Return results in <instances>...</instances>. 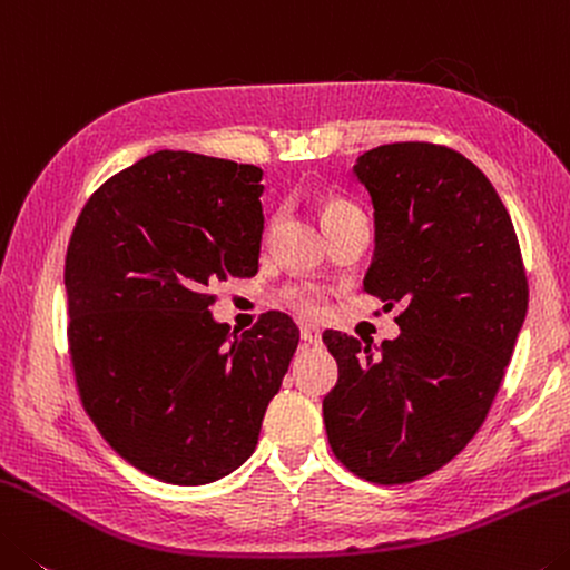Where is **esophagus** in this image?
Returning a JSON list of instances; mask_svg holds the SVG:
<instances>
[{"instance_id":"obj_1","label":"esophagus","mask_w":570,"mask_h":570,"mask_svg":"<svg viewBox=\"0 0 570 570\" xmlns=\"http://www.w3.org/2000/svg\"><path fill=\"white\" fill-rule=\"evenodd\" d=\"M301 338H303L305 346H321V343H323L321 331H315V328H303Z\"/></svg>"}]
</instances>
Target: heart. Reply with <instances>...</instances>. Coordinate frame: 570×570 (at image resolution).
<instances>
[{
    "label": "heart",
    "instance_id": "heart-1",
    "mask_svg": "<svg viewBox=\"0 0 570 570\" xmlns=\"http://www.w3.org/2000/svg\"><path fill=\"white\" fill-rule=\"evenodd\" d=\"M348 212H356V207H353V204H348V202H338V199L328 202L323 207V224L338 219ZM283 303H287L293 307V311L305 315V318H321V315L328 311V297H325L321 287H313V285L287 287V291H283Z\"/></svg>",
    "mask_w": 570,
    "mask_h": 570
}]
</instances>
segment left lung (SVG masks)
<instances>
[{
	"label": "left lung",
	"mask_w": 570,
	"mask_h": 570,
	"mask_svg": "<svg viewBox=\"0 0 570 570\" xmlns=\"http://www.w3.org/2000/svg\"><path fill=\"white\" fill-rule=\"evenodd\" d=\"M353 174L376 224L363 291L404 311L399 338L379 353L323 333L338 361L323 422L353 474L414 482L454 460L488 416L525 321L528 277L505 204L470 158L386 144L358 156Z\"/></svg>",
	"instance_id": "left-lung-1"
}]
</instances>
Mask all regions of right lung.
<instances>
[{
    "label": "right lung",
    "instance_id": "obj_1",
    "mask_svg": "<svg viewBox=\"0 0 570 570\" xmlns=\"http://www.w3.org/2000/svg\"><path fill=\"white\" fill-rule=\"evenodd\" d=\"M263 169L156 151L100 186L75 222L65 291L75 384L114 450L156 480L207 484L255 452L301 341L285 313L242 335L209 287L259 267Z\"/></svg>",
    "mask_w": 570,
    "mask_h": 570
}]
</instances>
